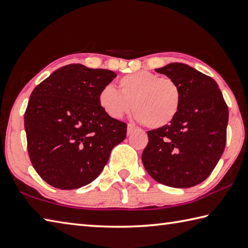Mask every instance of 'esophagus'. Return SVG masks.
Instances as JSON below:
<instances>
[{
	"label": "esophagus",
	"instance_id": "obj_1",
	"mask_svg": "<svg viewBox=\"0 0 248 248\" xmlns=\"http://www.w3.org/2000/svg\"><path fill=\"white\" fill-rule=\"evenodd\" d=\"M135 128H136L135 125L129 123V124L127 125V133H128V134H131L133 131H135Z\"/></svg>",
	"mask_w": 248,
	"mask_h": 248
}]
</instances>
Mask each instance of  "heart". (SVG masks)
<instances>
[{"label": "heart", "mask_w": 248, "mask_h": 248, "mask_svg": "<svg viewBox=\"0 0 248 248\" xmlns=\"http://www.w3.org/2000/svg\"><path fill=\"white\" fill-rule=\"evenodd\" d=\"M119 90L104 86L98 101L102 110L112 119H121L129 111L150 128H159L170 123L180 110L182 93L170 77L140 71L120 78Z\"/></svg>", "instance_id": "heart-1"}]
</instances>
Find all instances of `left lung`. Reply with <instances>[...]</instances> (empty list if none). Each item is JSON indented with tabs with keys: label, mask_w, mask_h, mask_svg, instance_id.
Returning a JSON list of instances; mask_svg holds the SVG:
<instances>
[{
	"label": "left lung",
	"mask_w": 248,
	"mask_h": 248,
	"mask_svg": "<svg viewBox=\"0 0 248 248\" xmlns=\"http://www.w3.org/2000/svg\"><path fill=\"white\" fill-rule=\"evenodd\" d=\"M155 72L175 80L182 101L170 124L147 132L142 163L159 183L192 187L211 174L223 154L229 108L218 84L188 65L171 63Z\"/></svg>",
	"instance_id": "1"
}]
</instances>
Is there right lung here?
Wrapping results in <instances>:
<instances>
[{"mask_svg":"<svg viewBox=\"0 0 248 248\" xmlns=\"http://www.w3.org/2000/svg\"><path fill=\"white\" fill-rule=\"evenodd\" d=\"M115 77L108 69L69 64L30 94L25 111L28 155L47 184L76 189L91 183L125 140L127 124L108 116L98 101L100 90Z\"/></svg>","mask_w":248,"mask_h":248,"instance_id":"add662e5","label":"right lung"}]
</instances>
